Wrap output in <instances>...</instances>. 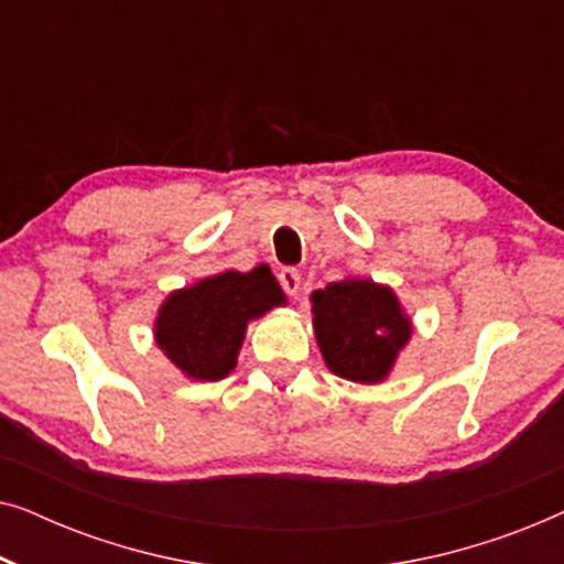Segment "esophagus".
<instances>
[{
	"label": "esophagus",
	"mask_w": 564,
	"mask_h": 564,
	"mask_svg": "<svg viewBox=\"0 0 564 564\" xmlns=\"http://www.w3.org/2000/svg\"><path fill=\"white\" fill-rule=\"evenodd\" d=\"M280 284H282V290L288 292V295H292L295 297L297 292H300V272L295 267H284V269H280Z\"/></svg>",
	"instance_id": "1"
}]
</instances>
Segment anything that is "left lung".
<instances>
[{
  "mask_svg": "<svg viewBox=\"0 0 564 564\" xmlns=\"http://www.w3.org/2000/svg\"><path fill=\"white\" fill-rule=\"evenodd\" d=\"M311 300L315 338L330 372L351 382H382L413 330L395 292L372 280H341Z\"/></svg>",
  "mask_w": 564,
  "mask_h": 564,
  "instance_id": "8db88e82",
  "label": "left lung"
}]
</instances>
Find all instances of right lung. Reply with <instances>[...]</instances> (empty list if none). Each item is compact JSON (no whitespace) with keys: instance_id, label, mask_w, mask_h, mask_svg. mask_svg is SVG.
Instances as JSON below:
<instances>
[{"instance_id":"1","label":"right lung","mask_w":564,"mask_h":564,"mask_svg":"<svg viewBox=\"0 0 564 564\" xmlns=\"http://www.w3.org/2000/svg\"><path fill=\"white\" fill-rule=\"evenodd\" d=\"M282 303V288L267 264L207 276L164 300L156 344L192 380H223L236 367L246 323Z\"/></svg>"}]
</instances>
